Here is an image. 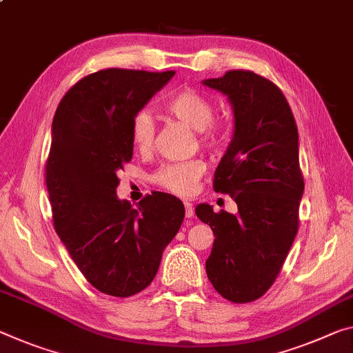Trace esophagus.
Here are the masks:
<instances>
[{"label": "esophagus", "mask_w": 353, "mask_h": 353, "mask_svg": "<svg viewBox=\"0 0 353 353\" xmlns=\"http://www.w3.org/2000/svg\"><path fill=\"white\" fill-rule=\"evenodd\" d=\"M185 216L187 218H192L193 215H194V207H193V204L192 203H188V201H185Z\"/></svg>", "instance_id": "esophagus-1"}]
</instances>
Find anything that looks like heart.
<instances>
[{
    "instance_id": "1",
    "label": "heart",
    "mask_w": 353,
    "mask_h": 353,
    "mask_svg": "<svg viewBox=\"0 0 353 353\" xmlns=\"http://www.w3.org/2000/svg\"><path fill=\"white\" fill-rule=\"evenodd\" d=\"M165 111L182 124L188 125L199 133V143L209 149H215L221 144L223 125L214 117V106L203 92L193 88H183L165 103ZM130 138L133 146L141 152L152 149L155 139V124L146 111L135 114L130 125ZM205 165L203 160H187L166 163L152 176L157 185L168 192L185 196L193 192L194 183L204 174Z\"/></svg>"
}]
</instances>
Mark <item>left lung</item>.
Masks as SVG:
<instances>
[{
	"instance_id": "obj_1",
	"label": "left lung",
	"mask_w": 353,
	"mask_h": 353,
	"mask_svg": "<svg viewBox=\"0 0 353 353\" xmlns=\"http://www.w3.org/2000/svg\"><path fill=\"white\" fill-rule=\"evenodd\" d=\"M204 85L226 94L236 128L214 177L216 193L231 194L239 212L196 207L214 231L207 278L234 303L261 299L281 272L299 231L305 182L299 132L281 89L251 70H229Z\"/></svg>"
}]
</instances>
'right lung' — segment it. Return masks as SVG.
I'll return each mask as SVG.
<instances>
[{
  "label": "right lung",
  "instance_id": "right-lung-1",
  "mask_svg": "<svg viewBox=\"0 0 353 353\" xmlns=\"http://www.w3.org/2000/svg\"><path fill=\"white\" fill-rule=\"evenodd\" d=\"M174 74L94 72L64 94L53 117L46 163L53 226L83 276L113 297L152 283L185 216L172 194H146L137 209L116 196L117 172L133 155V117Z\"/></svg>",
  "mask_w": 353,
  "mask_h": 353
}]
</instances>
